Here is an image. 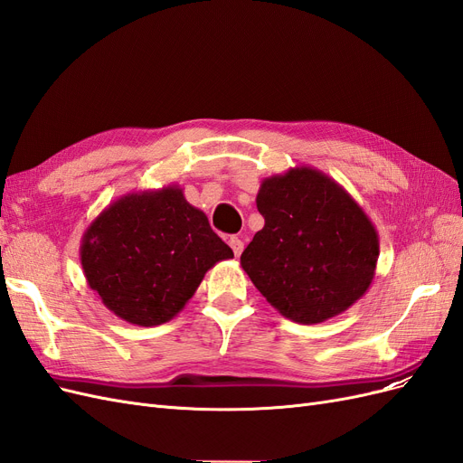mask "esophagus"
Here are the masks:
<instances>
[{
    "label": "esophagus",
    "mask_w": 463,
    "mask_h": 463,
    "mask_svg": "<svg viewBox=\"0 0 463 463\" xmlns=\"http://www.w3.org/2000/svg\"><path fill=\"white\" fill-rule=\"evenodd\" d=\"M230 247H232L235 257H240V255L243 253V241H241L237 235H232V237H230Z\"/></svg>",
    "instance_id": "obj_1"
}]
</instances>
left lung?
<instances>
[{"instance_id": "8db88e82", "label": "left lung", "mask_w": 463, "mask_h": 463, "mask_svg": "<svg viewBox=\"0 0 463 463\" xmlns=\"http://www.w3.org/2000/svg\"><path fill=\"white\" fill-rule=\"evenodd\" d=\"M264 228L241 255L250 282L278 313L318 325L347 311L369 289L378 233L340 184L311 165L262 179Z\"/></svg>"}]
</instances>
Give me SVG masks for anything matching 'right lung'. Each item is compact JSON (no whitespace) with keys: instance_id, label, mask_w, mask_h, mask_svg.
Returning a JSON list of instances; mask_svg holds the SVG:
<instances>
[{"instance_id":"right-lung-1","label":"right lung","mask_w":463,"mask_h":463,"mask_svg":"<svg viewBox=\"0 0 463 463\" xmlns=\"http://www.w3.org/2000/svg\"><path fill=\"white\" fill-rule=\"evenodd\" d=\"M233 250L213 232L184 189L128 193L82 233L85 278L108 309L137 326L172 320L204 274Z\"/></svg>"}]
</instances>
